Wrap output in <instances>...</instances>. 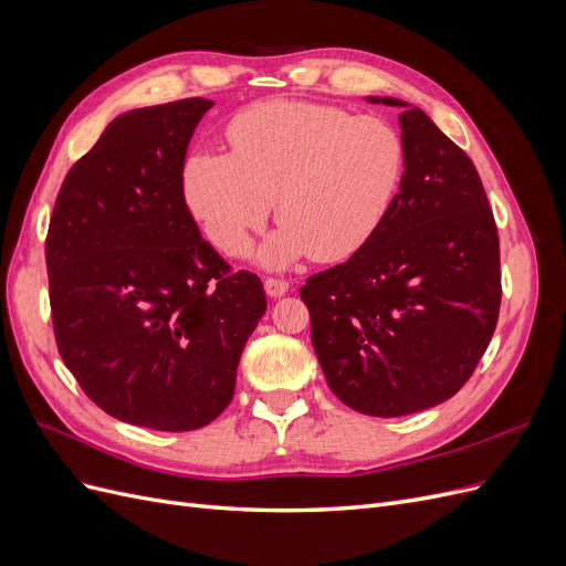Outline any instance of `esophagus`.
Here are the masks:
<instances>
[{"label":"esophagus","instance_id":"34e87169","mask_svg":"<svg viewBox=\"0 0 566 566\" xmlns=\"http://www.w3.org/2000/svg\"><path fill=\"white\" fill-rule=\"evenodd\" d=\"M264 287H266V295L269 297H283L287 290H290V283L283 281V279H266Z\"/></svg>","mask_w":566,"mask_h":566}]
</instances>
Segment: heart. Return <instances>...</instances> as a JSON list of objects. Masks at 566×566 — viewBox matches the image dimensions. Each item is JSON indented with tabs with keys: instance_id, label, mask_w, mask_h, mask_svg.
<instances>
[{
	"instance_id": "heart-1",
	"label": "heart",
	"mask_w": 566,
	"mask_h": 566,
	"mask_svg": "<svg viewBox=\"0 0 566 566\" xmlns=\"http://www.w3.org/2000/svg\"><path fill=\"white\" fill-rule=\"evenodd\" d=\"M231 156H188L181 186L205 238L229 256L250 250L273 200L281 229L262 262L283 269L304 254L349 260L380 231L406 175V142L380 115L271 98L227 127Z\"/></svg>"
}]
</instances>
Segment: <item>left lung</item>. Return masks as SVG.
I'll return each mask as SVG.
<instances>
[{"mask_svg": "<svg viewBox=\"0 0 566 566\" xmlns=\"http://www.w3.org/2000/svg\"><path fill=\"white\" fill-rule=\"evenodd\" d=\"M406 175L380 231L347 262L306 279L312 345L335 397L399 418L470 380L501 310V245L468 153L399 98Z\"/></svg>", "mask_w": 566, "mask_h": 566, "instance_id": "8db88e82", "label": "left lung"}]
</instances>
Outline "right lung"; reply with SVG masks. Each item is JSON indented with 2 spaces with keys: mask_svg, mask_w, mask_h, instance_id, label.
<instances>
[{
  "mask_svg": "<svg viewBox=\"0 0 566 566\" xmlns=\"http://www.w3.org/2000/svg\"><path fill=\"white\" fill-rule=\"evenodd\" d=\"M208 98L115 117L71 167L46 233L56 347L108 416L163 432L212 422L266 312L260 276L231 271L188 210L186 148Z\"/></svg>",
  "mask_w": 566,
  "mask_h": 566,
  "instance_id": "add662e5",
  "label": "right lung"
}]
</instances>
